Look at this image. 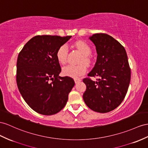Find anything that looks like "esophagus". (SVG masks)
Masks as SVG:
<instances>
[{"instance_id":"obj_1","label":"esophagus","mask_w":148,"mask_h":148,"mask_svg":"<svg viewBox=\"0 0 148 148\" xmlns=\"http://www.w3.org/2000/svg\"><path fill=\"white\" fill-rule=\"evenodd\" d=\"M81 81V79H80V78H77V77H76V78H74V81H75V84H77V83H78V82H79Z\"/></svg>"}]
</instances>
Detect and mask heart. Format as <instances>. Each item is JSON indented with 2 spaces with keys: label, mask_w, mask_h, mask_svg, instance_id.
<instances>
[{
  "label": "heart",
  "mask_w": 148,
  "mask_h": 148,
  "mask_svg": "<svg viewBox=\"0 0 148 148\" xmlns=\"http://www.w3.org/2000/svg\"><path fill=\"white\" fill-rule=\"evenodd\" d=\"M75 46L84 56L83 59L81 60V62H84L86 63H88L89 59L88 57L91 54V49L89 47V45L83 41H77L75 43ZM67 54L68 47L67 45L64 44L58 49L56 53V57L57 59L60 64H64L66 62ZM86 72V67L84 64H82L77 66L68 64V65L63 67L62 69V73L64 75L71 77H79L85 74Z\"/></svg>",
  "instance_id": "b5f03b06"
}]
</instances>
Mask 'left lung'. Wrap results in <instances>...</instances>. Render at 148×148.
I'll list each match as a JSON object with an SVG mask.
<instances>
[{
    "mask_svg": "<svg viewBox=\"0 0 148 148\" xmlns=\"http://www.w3.org/2000/svg\"><path fill=\"white\" fill-rule=\"evenodd\" d=\"M89 39L96 46L97 60L88 76L97 77L96 81L85 78L86 90L83 99L92 111L110 112L122 103L131 80V69L124 47L106 34H95Z\"/></svg>",
    "mask_w": 148,
    "mask_h": 148,
    "instance_id": "8db88e82",
    "label": "left lung"
}]
</instances>
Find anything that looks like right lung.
<instances>
[{
	"label": "right lung",
	"mask_w": 148,
	"mask_h": 148,
	"mask_svg": "<svg viewBox=\"0 0 148 148\" xmlns=\"http://www.w3.org/2000/svg\"><path fill=\"white\" fill-rule=\"evenodd\" d=\"M71 36H36L25 44L18 56L16 80L18 89L30 107L43 115H52L65 106L75 82L59 75L58 49Z\"/></svg>",
	"instance_id": "1"
}]
</instances>
